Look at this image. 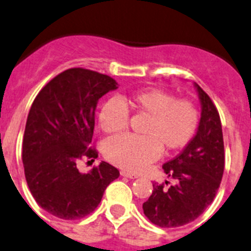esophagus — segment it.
Masks as SVG:
<instances>
[{
  "instance_id": "34e87169",
  "label": "esophagus",
  "mask_w": 251,
  "mask_h": 251,
  "mask_svg": "<svg viewBox=\"0 0 251 251\" xmlns=\"http://www.w3.org/2000/svg\"><path fill=\"white\" fill-rule=\"evenodd\" d=\"M121 176H124V177H127V178H137L139 177V175H136V173H132V172H128V171H121Z\"/></svg>"
}]
</instances>
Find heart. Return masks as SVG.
Returning <instances> with one entry per match:
<instances>
[{"label": "heart", "mask_w": 251, "mask_h": 251, "mask_svg": "<svg viewBox=\"0 0 251 251\" xmlns=\"http://www.w3.org/2000/svg\"><path fill=\"white\" fill-rule=\"evenodd\" d=\"M130 107L146 120L140 128L142 136H116L105 144V157L121 168L140 171L166 153L183 149L200 125V110L192 100L176 99L175 94L157 88L132 91L110 99L99 111V126L106 133H120L128 127Z\"/></svg>", "instance_id": "b5f03b06"}]
</instances>
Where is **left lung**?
Here are the masks:
<instances>
[{
	"label": "left lung",
	"mask_w": 251,
	"mask_h": 251,
	"mask_svg": "<svg viewBox=\"0 0 251 251\" xmlns=\"http://www.w3.org/2000/svg\"><path fill=\"white\" fill-rule=\"evenodd\" d=\"M202 114L196 136L183 151L162 166L173 183H153L142 204L154 226L176 228L193 222L215 198L224 172V141L219 112L208 94L196 84Z\"/></svg>",
	"instance_id": "1"
}]
</instances>
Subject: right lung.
Listing matches in <instances>:
<instances>
[{
  "mask_svg": "<svg viewBox=\"0 0 251 251\" xmlns=\"http://www.w3.org/2000/svg\"><path fill=\"white\" fill-rule=\"evenodd\" d=\"M118 89L111 76L72 68L46 84L30 106L23 136L22 161L36 202L54 217L76 221L93 213L106 187L120 176L102 161L80 173L78 161H94L91 146L100 98Z\"/></svg>",
  "mask_w": 251,
  "mask_h": 251,
  "instance_id": "1",
  "label": "right lung"
}]
</instances>
